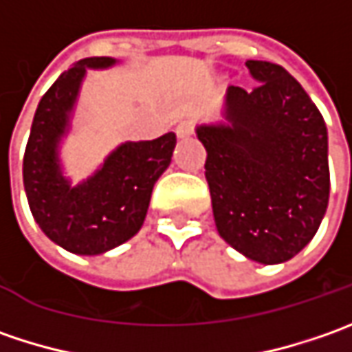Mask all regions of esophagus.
I'll use <instances>...</instances> for the list:
<instances>
[{"instance_id":"esophagus-1","label":"esophagus","mask_w":352,"mask_h":352,"mask_svg":"<svg viewBox=\"0 0 352 352\" xmlns=\"http://www.w3.org/2000/svg\"><path fill=\"white\" fill-rule=\"evenodd\" d=\"M194 133V125L190 123V121H182V123H178V127H176V135H178V139H186V137H190Z\"/></svg>"}]
</instances>
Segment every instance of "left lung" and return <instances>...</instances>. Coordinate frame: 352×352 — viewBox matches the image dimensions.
I'll return each instance as SVG.
<instances>
[{
    "instance_id": "1",
    "label": "left lung",
    "mask_w": 352,
    "mask_h": 352,
    "mask_svg": "<svg viewBox=\"0 0 352 352\" xmlns=\"http://www.w3.org/2000/svg\"><path fill=\"white\" fill-rule=\"evenodd\" d=\"M245 64L258 86H229L223 121L197 125L196 135L219 235L250 261L280 264L314 239L327 210V127L282 66Z\"/></svg>"
}]
</instances>
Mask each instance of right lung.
<instances>
[{
	"instance_id": "1",
	"label": "right lung",
	"mask_w": 352,
	"mask_h": 352,
	"mask_svg": "<svg viewBox=\"0 0 352 352\" xmlns=\"http://www.w3.org/2000/svg\"><path fill=\"white\" fill-rule=\"evenodd\" d=\"M111 56L76 62L48 88L34 111L23 158V184L43 233L74 254H102L123 245L144 223L156 180L170 166L176 135L121 142L88 180L72 186L60 164V142L70 131L88 70L116 66Z\"/></svg>"
}]
</instances>
